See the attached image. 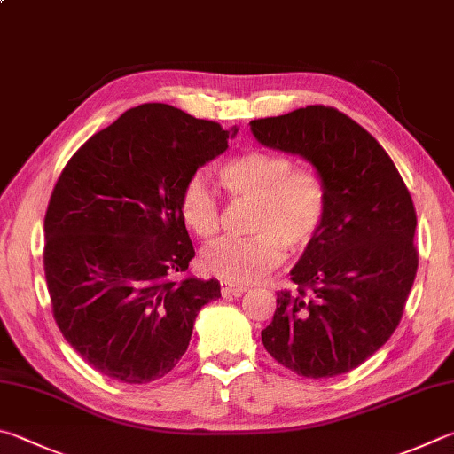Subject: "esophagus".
<instances>
[{"label": "esophagus", "instance_id": "34e87169", "mask_svg": "<svg viewBox=\"0 0 454 454\" xmlns=\"http://www.w3.org/2000/svg\"><path fill=\"white\" fill-rule=\"evenodd\" d=\"M246 290H248V287L240 286V284H226V282L220 284V292L224 298L226 295H234V298H238V295H242Z\"/></svg>", "mask_w": 454, "mask_h": 454}]
</instances>
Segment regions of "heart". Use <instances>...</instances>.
<instances>
[{
	"label": "heart",
	"instance_id": "1",
	"mask_svg": "<svg viewBox=\"0 0 454 454\" xmlns=\"http://www.w3.org/2000/svg\"><path fill=\"white\" fill-rule=\"evenodd\" d=\"M220 178L230 199L254 202L252 236L220 238L200 255L202 268L224 282H255L282 263L284 246L308 250L325 226V180L309 167H295L290 154L252 148L222 164ZM178 212L199 238L208 240L218 232L222 202L208 176L194 172L186 178Z\"/></svg>",
	"mask_w": 454,
	"mask_h": 454
}]
</instances>
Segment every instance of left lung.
<instances>
[{
	"label": "left lung",
	"mask_w": 454,
	"mask_h": 454,
	"mask_svg": "<svg viewBox=\"0 0 454 454\" xmlns=\"http://www.w3.org/2000/svg\"><path fill=\"white\" fill-rule=\"evenodd\" d=\"M262 145L308 159L325 180V226L278 292L263 348L301 377L348 373L387 343L413 287L417 212L397 167L348 114L309 105L250 122Z\"/></svg>",
	"instance_id": "1"
}]
</instances>
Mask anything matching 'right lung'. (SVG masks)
Returning a JSON list of instances; mask_svg holds the SVG:
<instances>
[{
  "instance_id": "1",
  "label": "right lung",
  "mask_w": 454,
  "mask_h": 454,
  "mask_svg": "<svg viewBox=\"0 0 454 454\" xmlns=\"http://www.w3.org/2000/svg\"><path fill=\"white\" fill-rule=\"evenodd\" d=\"M234 133L146 103L65 164L45 212V279L57 327L98 373L130 385L164 377L200 308L220 298L216 279H175L194 258L178 199Z\"/></svg>"
}]
</instances>
